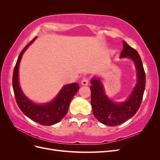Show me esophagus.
<instances>
[{
    "mask_svg": "<svg viewBox=\"0 0 160 160\" xmlns=\"http://www.w3.org/2000/svg\"><path fill=\"white\" fill-rule=\"evenodd\" d=\"M81 85H84V86L88 85V83H89L88 79H83V80L81 81Z\"/></svg>",
    "mask_w": 160,
    "mask_h": 160,
    "instance_id": "esophagus-1",
    "label": "esophagus"
}]
</instances>
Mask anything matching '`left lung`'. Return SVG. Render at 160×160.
<instances>
[{"label":"left lung","instance_id":"8db88e82","mask_svg":"<svg viewBox=\"0 0 160 160\" xmlns=\"http://www.w3.org/2000/svg\"><path fill=\"white\" fill-rule=\"evenodd\" d=\"M123 47L120 59L129 57L133 61L137 71V83L128 99L121 103L113 102L105 94L100 79L93 77L91 81V102L93 115L99 122L108 126L122 124L137 113L146 87V74L139 53L124 41Z\"/></svg>","mask_w":160,"mask_h":160}]
</instances>
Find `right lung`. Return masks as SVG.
<instances>
[{
  "instance_id": "add662e5",
  "label": "right lung",
  "mask_w": 160,
  "mask_h": 160,
  "mask_svg": "<svg viewBox=\"0 0 160 160\" xmlns=\"http://www.w3.org/2000/svg\"><path fill=\"white\" fill-rule=\"evenodd\" d=\"M35 39L36 37L24 48L18 56L13 71L12 88L17 105L24 114L41 125H52L59 122L66 115L71 101L79 86L77 83L64 85L54 99L42 104L34 103L23 93L18 81L19 65L23 53Z\"/></svg>"
}]
</instances>
